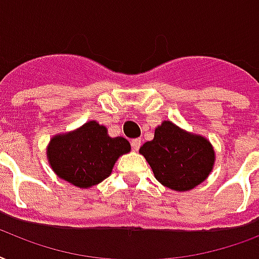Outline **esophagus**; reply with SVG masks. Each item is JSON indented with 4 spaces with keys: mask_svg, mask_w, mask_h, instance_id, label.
I'll return each instance as SVG.
<instances>
[{
    "mask_svg": "<svg viewBox=\"0 0 259 259\" xmlns=\"http://www.w3.org/2000/svg\"><path fill=\"white\" fill-rule=\"evenodd\" d=\"M140 144H142V140L140 139H132L131 140V146H132V148L135 150V151H138V150H139Z\"/></svg>",
    "mask_w": 259,
    "mask_h": 259,
    "instance_id": "34e87169",
    "label": "esophagus"
}]
</instances>
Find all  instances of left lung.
I'll use <instances>...</instances> for the list:
<instances>
[{
	"mask_svg": "<svg viewBox=\"0 0 259 259\" xmlns=\"http://www.w3.org/2000/svg\"><path fill=\"white\" fill-rule=\"evenodd\" d=\"M139 152L151 166L162 185L177 192L193 189L205 181L215 163V151L209 140L163 121L155 128L154 139Z\"/></svg>",
	"mask_w": 259,
	"mask_h": 259,
	"instance_id": "8db88e82",
	"label": "left lung"
}]
</instances>
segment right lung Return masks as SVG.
<instances>
[{"label":"right lung","instance_id":"obj_1","mask_svg":"<svg viewBox=\"0 0 259 259\" xmlns=\"http://www.w3.org/2000/svg\"><path fill=\"white\" fill-rule=\"evenodd\" d=\"M130 151L127 139L111 138L107 128L92 120L75 131L54 136L47 158L58 177L78 188H90L109 177L117 158Z\"/></svg>","mask_w":259,"mask_h":259}]
</instances>
